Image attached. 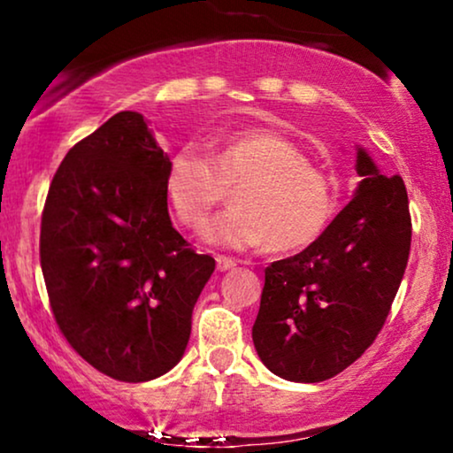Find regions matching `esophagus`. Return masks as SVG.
I'll use <instances>...</instances> for the list:
<instances>
[{
  "label": "esophagus",
  "instance_id": "34e87169",
  "mask_svg": "<svg viewBox=\"0 0 453 453\" xmlns=\"http://www.w3.org/2000/svg\"><path fill=\"white\" fill-rule=\"evenodd\" d=\"M215 262H217V270H221V273H226V270H230V268L236 266V259H232V257H227V256H217Z\"/></svg>",
  "mask_w": 453,
  "mask_h": 453
}]
</instances>
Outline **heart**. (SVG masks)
<instances>
[{
	"label": "heart",
	"mask_w": 453,
	"mask_h": 453,
	"mask_svg": "<svg viewBox=\"0 0 453 453\" xmlns=\"http://www.w3.org/2000/svg\"><path fill=\"white\" fill-rule=\"evenodd\" d=\"M234 194V209L204 223L212 244L270 253H292L315 242L330 226L339 200L334 174L311 164L309 153L274 129H242L226 136L211 157L180 149L168 161L164 191L176 221L200 226Z\"/></svg>",
	"instance_id": "heart-1"
}]
</instances>
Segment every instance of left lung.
<instances>
[{"label":"left lung","instance_id":"obj_1","mask_svg":"<svg viewBox=\"0 0 453 453\" xmlns=\"http://www.w3.org/2000/svg\"><path fill=\"white\" fill-rule=\"evenodd\" d=\"M356 196L298 256L264 270L253 345L274 375L317 383L362 356L386 324L411 251L409 197L357 150Z\"/></svg>","mask_w":453,"mask_h":453}]
</instances>
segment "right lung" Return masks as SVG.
I'll use <instances>...</instances> for the list:
<instances>
[{
  "label": "right lung",
  "mask_w": 453,
  "mask_h": 453,
  "mask_svg": "<svg viewBox=\"0 0 453 453\" xmlns=\"http://www.w3.org/2000/svg\"><path fill=\"white\" fill-rule=\"evenodd\" d=\"M168 155L123 111L67 150L49 187L40 264L61 334L104 375L150 381L183 357L215 270L173 227Z\"/></svg>",
  "instance_id": "add662e5"
}]
</instances>
